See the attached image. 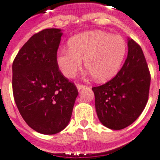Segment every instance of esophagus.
Wrapping results in <instances>:
<instances>
[{
    "label": "esophagus",
    "instance_id": "34e87169",
    "mask_svg": "<svg viewBox=\"0 0 160 160\" xmlns=\"http://www.w3.org/2000/svg\"><path fill=\"white\" fill-rule=\"evenodd\" d=\"M76 87H77L78 90H82V89H84V88L86 87V85H82V84H76Z\"/></svg>",
    "mask_w": 160,
    "mask_h": 160
}]
</instances>
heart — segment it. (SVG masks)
I'll return each mask as SVG.
<instances>
[{"mask_svg": "<svg viewBox=\"0 0 160 160\" xmlns=\"http://www.w3.org/2000/svg\"><path fill=\"white\" fill-rule=\"evenodd\" d=\"M68 49H60L56 62L68 78L74 77L85 66L99 81L116 75L126 53V43L120 36L95 31L80 34L70 39Z\"/></svg>", "mask_w": 160, "mask_h": 160, "instance_id": "1", "label": "heart"}]
</instances>
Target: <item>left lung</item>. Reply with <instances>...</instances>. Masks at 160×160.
I'll return each mask as SVG.
<instances>
[{"mask_svg": "<svg viewBox=\"0 0 160 160\" xmlns=\"http://www.w3.org/2000/svg\"><path fill=\"white\" fill-rule=\"evenodd\" d=\"M128 55L117 75L92 88L98 118L105 126L122 129L141 114L149 99L150 73L141 47L128 41Z\"/></svg>", "mask_w": 160, "mask_h": 160, "instance_id": "left-lung-1", "label": "left lung"}]
</instances>
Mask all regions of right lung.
I'll list each match as a JSON object with an SVG mask.
<instances>
[{
  "instance_id": "1",
  "label": "right lung",
  "mask_w": 160,
  "mask_h": 160,
  "mask_svg": "<svg viewBox=\"0 0 160 160\" xmlns=\"http://www.w3.org/2000/svg\"><path fill=\"white\" fill-rule=\"evenodd\" d=\"M61 36L60 29L39 31L21 47L12 65L16 106L26 124L43 134H57L67 126L78 95L56 62Z\"/></svg>"
}]
</instances>
